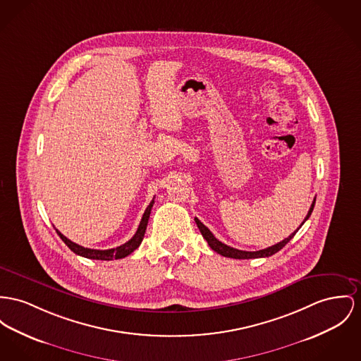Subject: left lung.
Segmentation results:
<instances>
[{"mask_svg": "<svg viewBox=\"0 0 361 361\" xmlns=\"http://www.w3.org/2000/svg\"><path fill=\"white\" fill-rule=\"evenodd\" d=\"M314 201H316V197L313 198L312 205H311V208H310V211H308V215L305 216L304 219V221H302V224L308 220V217L311 216V214H312L313 207H314ZM194 220H195V223H197V227L200 228V231H201V234H202V237L207 240L208 242V245L211 246V249L212 250H215L216 253L219 255H221V256H224V257H231V259H240V260H243V259H259V257H269V256H272V255H275L276 252H279L286 243H288V240H291L294 235H295V233L300 230V227L302 226H300L293 234H290L288 238H285L283 240H281L279 243H276V245H272V246H269V247H267V249H262V250H256V252H246V250H238V249H235V247H231V246H227V245H224L223 242H220V240H216L215 238V235L209 231V228L207 227V226H204L197 217H194Z\"/></svg>", "mask_w": 361, "mask_h": 361, "instance_id": "obj_1", "label": "left lung"}]
</instances>
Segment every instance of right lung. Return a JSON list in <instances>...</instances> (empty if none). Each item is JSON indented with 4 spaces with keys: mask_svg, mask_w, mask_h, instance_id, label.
Here are the masks:
<instances>
[{
    "mask_svg": "<svg viewBox=\"0 0 361 361\" xmlns=\"http://www.w3.org/2000/svg\"><path fill=\"white\" fill-rule=\"evenodd\" d=\"M154 204V198L152 200V202L147 205V208L145 209L144 216L141 219V223L138 226L137 233L134 234V237L130 240H127L126 243H123L118 247L114 249H106V250H97V249H89V247H83L78 243H75L73 240H68L67 237H64L59 230H56V233L59 234V237L63 240V242L73 250V253L86 257V259H93V260H118V259H123L128 255H131L144 240L145 231H146V226H147V220L150 216V211L152 207Z\"/></svg>",
    "mask_w": 361,
    "mask_h": 361,
    "instance_id": "add662e5",
    "label": "right lung"
}]
</instances>
